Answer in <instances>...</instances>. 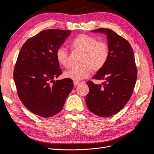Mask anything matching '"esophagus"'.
Returning a JSON list of instances; mask_svg holds the SVG:
<instances>
[{
    "mask_svg": "<svg viewBox=\"0 0 154 154\" xmlns=\"http://www.w3.org/2000/svg\"><path fill=\"white\" fill-rule=\"evenodd\" d=\"M80 84V82H75V81L74 82V86H77V85H79Z\"/></svg>",
    "mask_w": 154,
    "mask_h": 154,
    "instance_id": "34e87169",
    "label": "esophagus"
}]
</instances>
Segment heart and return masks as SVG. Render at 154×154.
I'll use <instances>...</instances> for the list:
<instances>
[{
	"instance_id": "1",
	"label": "heart",
	"mask_w": 154,
	"mask_h": 154,
	"mask_svg": "<svg viewBox=\"0 0 154 154\" xmlns=\"http://www.w3.org/2000/svg\"><path fill=\"white\" fill-rule=\"evenodd\" d=\"M74 51L83 53L80 64L81 67H73L65 71L63 76L67 79L78 82L90 75L91 70L97 72L102 69L109 57V44L103 40L98 41L92 35L82 34L71 42ZM56 59L63 67L69 63V51L63 46L59 47L56 51Z\"/></svg>"
}]
</instances>
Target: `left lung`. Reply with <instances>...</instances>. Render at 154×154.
I'll list each match as a JSON object with an SVG mask.
<instances>
[{"mask_svg":"<svg viewBox=\"0 0 154 154\" xmlns=\"http://www.w3.org/2000/svg\"><path fill=\"white\" fill-rule=\"evenodd\" d=\"M92 32L107 35L110 54L104 67L93 77L105 82L102 85L87 82L89 92L85 102L94 114L107 117L122 109L131 97L137 77L134 54L127 40L112 30L100 28Z\"/></svg>","mask_w":154,"mask_h":154,"instance_id":"obj_1","label":"left lung"}]
</instances>
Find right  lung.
Masks as SVG:
<instances>
[{
	"label": "right lung",
	"instance_id": "1",
	"mask_svg": "<svg viewBox=\"0 0 154 154\" xmlns=\"http://www.w3.org/2000/svg\"><path fill=\"white\" fill-rule=\"evenodd\" d=\"M70 32L45 30L28 39L21 48L14 80L20 100L35 115L47 118L57 114L74 87L70 79L54 80L62 74L56 51Z\"/></svg>",
	"mask_w": 154,
	"mask_h": 154
}]
</instances>
